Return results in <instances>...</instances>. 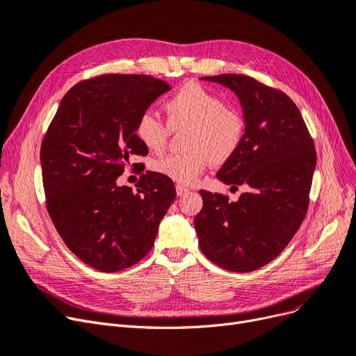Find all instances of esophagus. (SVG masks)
Segmentation results:
<instances>
[{
  "label": "esophagus",
  "mask_w": 356,
  "mask_h": 356,
  "mask_svg": "<svg viewBox=\"0 0 356 356\" xmlns=\"http://www.w3.org/2000/svg\"><path fill=\"white\" fill-rule=\"evenodd\" d=\"M176 192H177L179 196H183V195H186L189 192V189L185 188V186H181V185H177L176 186Z\"/></svg>",
  "instance_id": "esophagus-1"
}]
</instances>
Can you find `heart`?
Wrapping results in <instances>:
<instances>
[{
	"instance_id": "1",
	"label": "heart",
	"mask_w": 356,
	"mask_h": 356,
	"mask_svg": "<svg viewBox=\"0 0 356 356\" xmlns=\"http://www.w3.org/2000/svg\"><path fill=\"white\" fill-rule=\"evenodd\" d=\"M164 111L167 123L149 111L142 113L135 124V135L147 149L161 152L168 143L170 127H188L185 145L189 149L156 158L151 164L155 173L179 185H193L211 163H227L243 142V114L196 82L181 85L168 97Z\"/></svg>"
}]
</instances>
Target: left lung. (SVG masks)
Masks as SVG:
<instances>
[{
  "label": "left lung",
  "mask_w": 356,
  "mask_h": 356,
  "mask_svg": "<svg viewBox=\"0 0 356 356\" xmlns=\"http://www.w3.org/2000/svg\"><path fill=\"white\" fill-rule=\"evenodd\" d=\"M239 97L246 122L236 155L217 177L245 185L236 202L227 195L200 191L195 217L202 254L218 267L248 273L277 258L304 221L317 164L314 140L296 104L283 90L246 74L204 77Z\"/></svg>",
  "instance_id": "left-lung-1"
}]
</instances>
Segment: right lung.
<instances>
[{"instance_id": "obj_1", "label": "right lung", "mask_w": 356, "mask_h": 356, "mask_svg": "<svg viewBox=\"0 0 356 356\" xmlns=\"http://www.w3.org/2000/svg\"><path fill=\"white\" fill-rule=\"evenodd\" d=\"M170 89L148 74L107 73L69 89L41 145L48 214L70 251L102 273L129 268L147 255L176 200L173 180L147 171L138 191L118 186L138 140V117ZM136 164H131L134 170Z\"/></svg>"}]
</instances>
